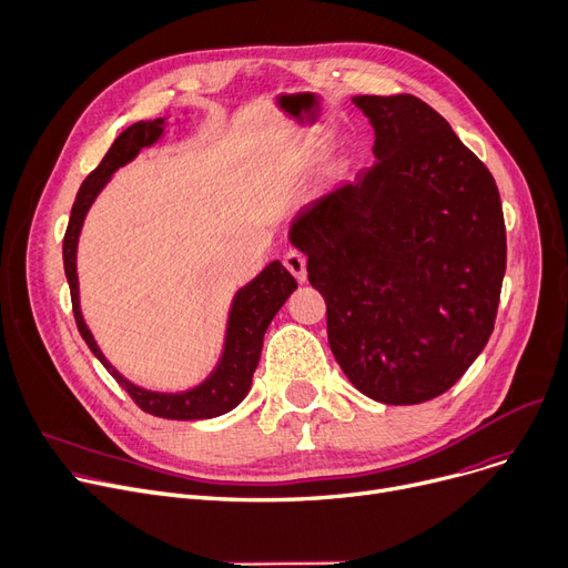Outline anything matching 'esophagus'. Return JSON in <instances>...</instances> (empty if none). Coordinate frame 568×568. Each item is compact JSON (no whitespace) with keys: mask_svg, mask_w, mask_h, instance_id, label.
Masks as SVG:
<instances>
[{"mask_svg":"<svg viewBox=\"0 0 568 568\" xmlns=\"http://www.w3.org/2000/svg\"><path fill=\"white\" fill-rule=\"evenodd\" d=\"M284 265H286V270L288 273L298 280L301 284L307 280V258L298 252V250H288L286 254H284Z\"/></svg>","mask_w":568,"mask_h":568,"instance_id":"obj_1","label":"esophagus"}]
</instances>
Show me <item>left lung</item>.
<instances>
[{
    "mask_svg": "<svg viewBox=\"0 0 568 568\" xmlns=\"http://www.w3.org/2000/svg\"><path fill=\"white\" fill-rule=\"evenodd\" d=\"M376 164L305 205L288 240L346 379L384 404L446 393L488 344L506 273L499 189L412 94L354 97Z\"/></svg>",
    "mask_w": 568,
    "mask_h": 568,
    "instance_id": "obj_1",
    "label": "left lung"
}]
</instances>
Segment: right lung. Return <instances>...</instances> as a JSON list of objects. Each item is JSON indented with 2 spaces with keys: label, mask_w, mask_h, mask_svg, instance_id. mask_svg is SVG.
I'll use <instances>...</instances> for the list:
<instances>
[{
  "label": "right lung",
  "mask_w": 568,
  "mask_h": 568,
  "mask_svg": "<svg viewBox=\"0 0 568 568\" xmlns=\"http://www.w3.org/2000/svg\"><path fill=\"white\" fill-rule=\"evenodd\" d=\"M164 126H166V118H159V120L136 122L129 129H124L111 145V150H108L105 156L101 159V164L85 178L83 184H80L75 203L71 207L69 226L64 233V245H62L64 273L71 288V305H73V316H75L80 335H83L85 344L101 361V365L111 372L113 379L131 395V399L136 402L143 412L159 418L203 420V418H214L235 409L237 404L247 397L252 388V376L261 358L263 335L270 326V321L275 318V314L282 310L288 295L298 288V284H295L293 275L280 261H273L261 270V275H256L250 284L242 286L233 295L229 323H226L224 351L217 367L205 376V382H201L199 386L189 390L159 393V390L141 388L136 384H131L129 379H124V376L105 361V356L101 354V348L97 346L88 328L83 312H80L78 273H75L78 237H80V231H83L88 210L92 207L94 199L108 184V180H111V175L120 166L129 164V161L143 148L154 145L161 136H164Z\"/></svg>",
  "instance_id": "obj_1"
}]
</instances>
